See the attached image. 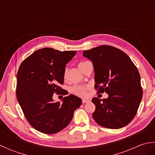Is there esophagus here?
<instances>
[{"label":"esophagus","mask_w":155,"mask_h":155,"mask_svg":"<svg viewBox=\"0 0 155 155\" xmlns=\"http://www.w3.org/2000/svg\"><path fill=\"white\" fill-rule=\"evenodd\" d=\"M91 101L88 100V99H87V98H83V100H82V103H83V104L86 103H88V102H90Z\"/></svg>","instance_id":"obj_1"}]
</instances>
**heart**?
Here are the masks:
<instances>
[{"instance_id": "b5f03b06", "label": "heart", "mask_w": 155, "mask_h": 155, "mask_svg": "<svg viewBox=\"0 0 155 155\" xmlns=\"http://www.w3.org/2000/svg\"><path fill=\"white\" fill-rule=\"evenodd\" d=\"M88 61H81L78 62V67L79 68L81 71H83L84 66L87 64ZM67 71H64L63 77L67 78ZM90 88V86H84V85H74L71 88V93L78 97H85L87 94V91Z\"/></svg>"}]
</instances>
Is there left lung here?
<instances>
[{
	"label": "left lung",
	"mask_w": 155,
	"mask_h": 155,
	"mask_svg": "<svg viewBox=\"0 0 155 155\" xmlns=\"http://www.w3.org/2000/svg\"><path fill=\"white\" fill-rule=\"evenodd\" d=\"M93 62L95 89L108 94L94 97L93 117L101 126L118 129L130 123L137 113L143 97L140 76L137 68L124 52L109 45H101L83 52Z\"/></svg>",
	"instance_id": "left-lung-1"
}]
</instances>
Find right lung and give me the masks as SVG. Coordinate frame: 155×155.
<instances>
[{"label":"right lung","instance_id":"1","mask_svg":"<svg viewBox=\"0 0 155 155\" xmlns=\"http://www.w3.org/2000/svg\"><path fill=\"white\" fill-rule=\"evenodd\" d=\"M77 53L45 48L34 52L21 64L17 72L16 97L25 117L39 132L54 134L71 123L74 111L81 106L80 98L70 94L63 102L54 103V93L66 95L64 83L66 64Z\"/></svg>","mask_w":155,"mask_h":155}]
</instances>
